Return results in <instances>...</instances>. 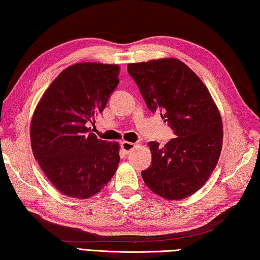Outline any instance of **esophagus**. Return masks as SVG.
Segmentation results:
<instances>
[{"mask_svg": "<svg viewBox=\"0 0 260 260\" xmlns=\"http://www.w3.org/2000/svg\"><path fill=\"white\" fill-rule=\"evenodd\" d=\"M120 146H121V150H122L123 154L127 155V154H129V152L134 149V148H135V143L127 142V141H122V142L120 143Z\"/></svg>", "mask_w": 260, "mask_h": 260, "instance_id": "obj_1", "label": "esophagus"}]
</instances>
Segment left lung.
<instances>
[{
    "instance_id": "left-lung-1",
    "label": "left lung",
    "mask_w": 260,
    "mask_h": 260,
    "mask_svg": "<svg viewBox=\"0 0 260 260\" xmlns=\"http://www.w3.org/2000/svg\"><path fill=\"white\" fill-rule=\"evenodd\" d=\"M127 72L147 108L159 112L176 135L163 147L148 143L151 166L141 172L143 182L168 200L187 198L207 182L219 160L223 139L219 110L206 85L182 61L129 63Z\"/></svg>"
}]
</instances>
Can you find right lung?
I'll return each mask as SVG.
<instances>
[{
	"label": "right lung",
	"mask_w": 260,
	"mask_h": 260,
	"mask_svg": "<svg viewBox=\"0 0 260 260\" xmlns=\"http://www.w3.org/2000/svg\"><path fill=\"white\" fill-rule=\"evenodd\" d=\"M117 64L76 63L57 76L31 121V147L41 170L64 196L86 199L117 171L119 143L97 139L89 123L119 84Z\"/></svg>",
	"instance_id": "add662e5"
}]
</instances>
